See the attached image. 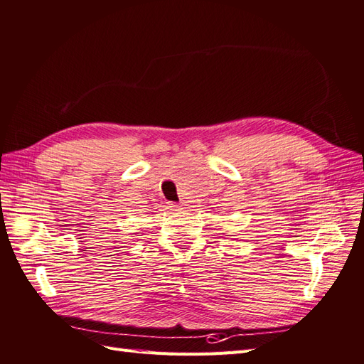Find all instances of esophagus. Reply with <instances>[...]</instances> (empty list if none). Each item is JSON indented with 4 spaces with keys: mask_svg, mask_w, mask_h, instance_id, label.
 Returning a JSON list of instances; mask_svg holds the SVG:
<instances>
[{
    "mask_svg": "<svg viewBox=\"0 0 364 364\" xmlns=\"http://www.w3.org/2000/svg\"><path fill=\"white\" fill-rule=\"evenodd\" d=\"M169 208H172L173 210H178V209H180V204H176V203H171V204H169Z\"/></svg>",
    "mask_w": 364,
    "mask_h": 364,
    "instance_id": "1",
    "label": "esophagus"
}]
</instances>
